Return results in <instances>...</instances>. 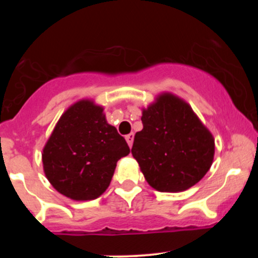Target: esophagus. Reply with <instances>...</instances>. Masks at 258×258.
I'll use <instances>...</instances> for the list:
<instances>
[{"instance_id":"1","label":"esophagus","mask_w":258,"mask_h":258,"mask_svg":"<svg viewBox=\"0 0 258 258\" xmlns=\"http://www.w3.org/2000/svg\"><path fill=\"white\" fill-rule=\"evenodd\" d=\"M133 139H135V135H133V133H130V135L126 136V141H127V143H128L130 147H132Z\"/></svg>"}]
</instances>
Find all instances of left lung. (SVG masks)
Masks as SVG:
<instances>
[{"instance_id":"1","label":"left lung","mask_w":258,"mask_h":258,"mask_svg":"<svg viewBox=\"0 0 258 258\" xmlns=\"http://www.w3.org/2000/svg\"><path fill=\"white\" fill-rule=\"evenodd\" d=\"M141 120L131 152L149 185L176 193L197 184L214 161L215 139L190 105L162 93Z\"/></svg>"}]
</instances>
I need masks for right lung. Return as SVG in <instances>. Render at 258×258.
Listing matches in <instances>:
<instances>
[{
    "label": "right lung",
    "mask_w": 258,
    "mask_h": 258,
    "mask_svg": "<svg viewBox=\"0 0 258 258\" xmlns=\"http://www.w3.org/2000/svg\"><path fill=\"white\" fill-rule=\"evenodd\" d=\"M125 138L106 122L103 108L84 99L60 116L43 148L47 179L76 200H93L106 190L116 162L128 155Z\"/></svg>",
    "instance_id": "1"
}]
</instances>
